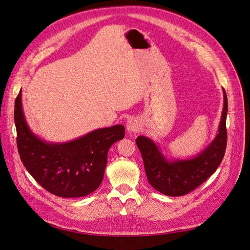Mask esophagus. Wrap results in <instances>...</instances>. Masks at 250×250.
<instances>
[{
  "instance_id": "obj_1",
  "label": "esophagus",
  "mask_w": 250,
  "mask_h": 250,
  "mask_svg": "<svg viewBox=\"0 0 250 250\" xmlns=\"http://www.w3.org/2000/svg\"><path fill=\"white\" fill-rule=\"evenodd\" d=\"M126 128H127V131L129 132V133L139 131L140 128H141L140 121H139L137 118H130V119H128L127 123H126Z\"/></svg>"
}]
</instances>
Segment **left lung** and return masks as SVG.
I'll return each mask as SVG.
<instances>
[{
	"label": "left lung",
	"instance_id": "left-lung-1",
	"mask_svg": "<svg viewBox=\"0 0 250 250\" xmlns=\"http://www.w3.org/2000/svg\"><path fill=\"white\" fill-rule=\"evenodd\" d=\"M223 110L215 139L200 153L186 160H169L152 140L140 135L135 140L144 161L147 179L164 195L183 196L204 183L221 164L226 149L228 97L223 88Z\"/></svg>",
	"mask_w": 250,
	"mask_h": 250
}]
</instances>
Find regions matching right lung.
I'll return each mask as SVG.
<instances>
[{
	"instance_id": "obj_1",
	"label": "right lung",
	"mask_w": 250,
	"mask_h": 250,
	"mask_svg": "<svg viewBox=\"0 0 250 250\" xmlns=\"http://www.w3.org/2000/svg\"><path fill=\"white\" fill-rule=\"evenodd\" d=\"M20 157L43 188L63 198L83 197L103 180L108 150L125 137L123 125L100 128L76 140L50 143L30 129L21 106V89L14 104Z\"/></svg>"
}]
</instances>
